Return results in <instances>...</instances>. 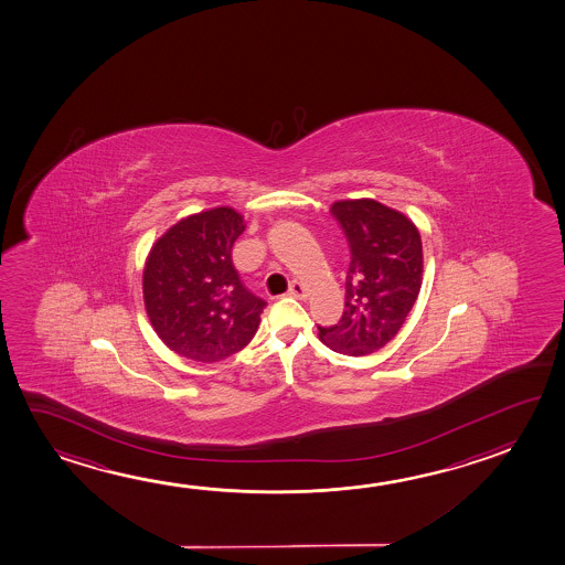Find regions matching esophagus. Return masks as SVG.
I'll return each instance as SVG.
<instances>
[{
    "mask_svg": "<svg viewBox=\"0 0 565 565\" xmlns=\"http://www.w3.org/2000/svg\"><path fill=\"white\" fill-rule=\"evenodd\" d=\"M289 296L296 297V299H306L307 297V287L301 284V281H294L291 286H289V291H287Z\"/></svg>",
    "mask_w": 565,
    "mask_h": 565,
    "instance_id": "34e87169",
    "label": "esophagus"
}]
</instances>
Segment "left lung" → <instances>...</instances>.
<instances>
[{
	"label": "left lung",
	"mask_w": 565,
	"mask_h": 565,
	"mask_svg": "<svg viewBox=\"0 0 565 565\" xmlns=\"http://www.w3.org/2000/svg\"><path fill=\"white\" fill-rule=\"evenodd\" d=\"M351 248L341 321L319 327L331 351L364 356L398 334L416 303L424 250L416 224L374 199L331 204Z\"/></svg>",
	"instance_id": "left-lung-1"
}]
</instances>
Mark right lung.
Returning a JSON list of instances; mask_svg holds the SVG:
<instances>
[{"mask_svg": "<svg viewBox=\"0 0 565 565\" xmlns=\"http://www.w3.org/2000/svg\"><path fill=\"white\" fill-rule=\"evenodd\" d=\"M246 228L231 206L191 214L151 246L143 268L149 323L171 351L218 362L258 331L266 301L242 286L232 246Z\"/></svg>", "mask_w": 565, "mask_h": 565, "instance_id": "obj_1", "label": "right lung"}]
</instances>
